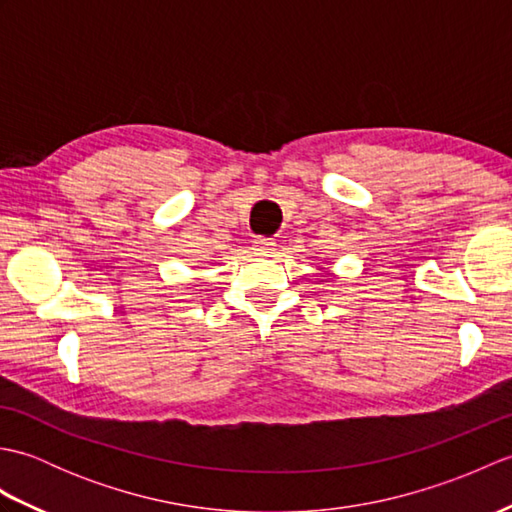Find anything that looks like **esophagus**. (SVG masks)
Instances as JSON below:
<instances>
[{
    "mask_svg": "<svg viewBox=\"0 0 512 512\" xmlns=\"http://www.w3.org/2000/svg\"><path fill=\"white\" fill-rule=\"evenodd\" d=\"M275 250V242L270 237H257L255 239V253L257 255H268Z\"/></svg>",
    "mask_w": 512,
    "mask_h": 512,
    "instance_id": "1",
    "label": "esophagus"
}]
</instances>
